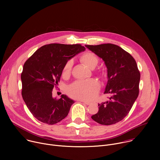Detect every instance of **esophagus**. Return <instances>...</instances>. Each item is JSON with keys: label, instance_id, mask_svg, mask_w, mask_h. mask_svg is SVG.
Listing matches in <instances>:
<instances>
[{"label": "esophagus", "instance_id": "obj_1", "mask_svg": "<svg viewBox=\"0 0 160 160\" xmlns=\"http://www.w3.org/2000/svg\"><path fill=\"white\" fill-rule=\"evenodd\" d=\"M80 101L82 102H83V103H84V104H87V105H89V104H90V102H87V101Z\"/></svg>", "mask_w": 160, "mask_h": 160}]
</instances>
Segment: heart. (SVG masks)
I'll return each instance as SVG.
<instances>
[{"label":"heart","instance_id":"heart-1","mask_svg":"<svg viewBox=\"0 0 160 160\" xmlns=\"http://www.w3.org/2000/svg\"><path fill=\"white\" fill-rule=\"evenodd\" d=\"M84 64L88 68L93 69L98 63V58L92 52H87L81 58ZM73 65V60L68 61L62 70V75L67 76L71 72ZM100 88V84L95 80L90 79L87 80L77 81L73 83L68 87V91L69 94L77 99L91 100L98 94Z\"/></svg>","mask_w":160,"mask_h":160}]
</instances>
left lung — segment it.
Wrapping results in <instances>:
<instances>
[{
	"mask_svg": "<svg viewBox=\"0 0 160 160\" xmlns=\"http://www.w3.org/2000/svg\"><path fill=\"white\" fill-rule=\"evenodd\" d=\"M107 67L108 82L104 94L109 100L98 104V113L91 117L97 123L109 125L122 120L130 111L139 92L141 74L134 58L117 45H85Z\"/></svg>",
	"mask_w": 160,
	"mask_h": 160,
	"instance_id": "1",
	"label": "left lung"
}]
</instances>
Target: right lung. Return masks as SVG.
<instances>
[{"label":"right lung","mask_w":160,"mask_h":160,"mask_svg":"<svg viewBox=\"0 0 160 160\" xmlns=\"http://www.w3.org/2000/svg\"><path fill=\"white\" fill-rule=\"evenodd\" d=\"M85 50L80 44L50 43L39 48L26 61L21 75V94L38 120L54 125L67 117L75 101L64 94L59 99L54 98L52 89L59 82L65 63Z\"/></svg>","instance_id":"obj_1"}]
</instances>
